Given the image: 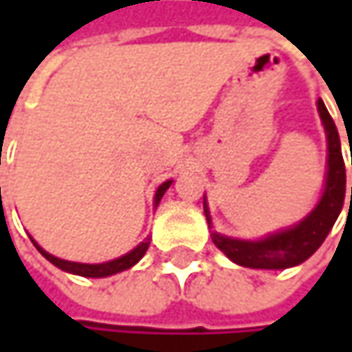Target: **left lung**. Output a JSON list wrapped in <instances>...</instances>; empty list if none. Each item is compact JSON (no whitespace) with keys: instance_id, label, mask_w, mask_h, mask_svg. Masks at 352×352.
I'll return each instance as SVG.
<instances>
[{"instance_id":"left-lung-1","label":"left lung","mask_w":352,"mask_h":352,"mask_svg":"<svg viewBox=\"0 0 352 352\" xmlns=\"http://www.w3.org/2000/svg\"><path fill=\"white\" fill-rule=\"evenodd\" d=\"M318 111L326 128L328 138V173H326V189L314 212L304 218L298 226L267 236L263 241H236L230 236H222L212 230V241L230 261L252 267V269H287L304 263L316 252L330 228L334 226L342 204H344V187H346V171L340 153V138L336 124L322 100H318ZM352 163V161H351ZM352 206V187H351ZM204 214L208 226L212 228V218L208 206L204 204Z\"/></svg>"}]
</instances>
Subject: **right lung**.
I'll use <instances>...</instances> for the list:
<instances>
[{
    "label": "right lung",
    "instance_id": "obj_1",
    "mask_svg": "<svg viewBox=\"0 0 352 352\" xmlns=\"http://www.w3.org/2000/svg\"><path fill=\"white\" fill-rule=\"evenodd\" d=\"M169 185H171V181H165V183L157 189L155 204L161 201V197H163V193L169 189ZM32 243H34V241H32ZM34 246L42 252V256H46L52 265H56L58 269H63V271H67V273H75V275H81V277H107V275L120 273V271L130 269L132 265H136V263L144 256V252H146V248H148V241H146V243H140L134 250H130L128 254H124V256H120V258H113V261H109V263H102V265H85V263L63 261V258H56V256L48 254L46 250H42L36 243Z\"/></svg>",
    "mask_w": 352,
    "mask_h": 352
}]
</instances>
